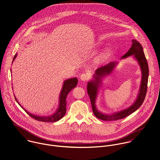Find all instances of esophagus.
Listing matches in <instances>:
<instances>
[{"label":"esophagus","instance_id":"obj_1","mask_svg":"<svg viewBox=\"0 0 160 160\" xmlns=\"http://www.w3.org/2000/svg\"><path fill=\"white\" fill-rule=\"evenodd\" d=\"M89 78V76L87 73H82L80 76V79L82 81H86Z\"/></svg>","mask_w":160,"mask_h":160}]
</instances>
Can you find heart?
<instances>
[{
	"label": "heart",
	"instance_id": "heart-1",
	"mask_svg": "<svg viewBox=\"0 0 160 160\" xmlns=\"http://www.w3.org/2000/svg\"><path fill=\"white\" fill-rule=\"evenodd\" d=\"M110 54V50L106 49L99 54L95 59V62L96 64L102 63Z\"/></svg>",
	"mask_w": 160,
	"mask_h": 160
}]
</instances>
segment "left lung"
Here are the masks:
<instances>
[{"instance_id": "left-lung-1", "label": "left lung", "mask_w": 160, "mask_h": 160, "mask_svg": "<svg viewBox=\"0 0 160 160\" xmlns=\"http://www.w3.org/2000/svg\"><path fill=\"white\" fill-rule=\"evenodd\" d=\"M132 44L130 49L120 59H125L132 56L133 58L138 61L140 66L142 77L140 88L137 98L131 106L121 111L114 112L111 114H106L99 111L96 106V101L99 91V88H101L102 86L103 78L112 73V72L114 71L115 68L118 64V62H110L106 66L97 69L93 75L92 79L88 82L87 92L90 98L92 112L94 115L99 119L104 121H114L124 118L136 111L141 106L145 99L147 90V83L149 73L148 63L141 43L135 39L132 40Z\"/></svg>"}]
</instances>
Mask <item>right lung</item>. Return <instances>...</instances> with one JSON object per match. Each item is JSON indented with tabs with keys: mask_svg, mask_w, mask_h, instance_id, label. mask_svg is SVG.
I'll list each match as a JSON object with an SVG mask.
<instances>
[{
	"mask_svg": "<svg viewBox=\"0 0 160 160\" xmlns=\"http://www.w3.org/2000/svg\"><path fill=\"white\" fill-rule=\"evenodd\" d=\"M17 53L15 54L13 59V61L12 63L13 62L14 60L15 59V58H17ZM11 73H12V69H10ZM78 83V80L77 78L74 77V78H69L67 79L66 80L64 81L63 82V85L61 88V91L60 92V94H59V104L58 107L56 109V110L55 111V112H54L53 114L48 115V116H40V115H34L29 112H28L26 109H24L22 106H21V104L18 102L15 96V98L17 101V102H18V104L26 112H27V113L31 117H32L33 118L36 119L38 121H40V122H56L58 120H59L60 119H61L66 114V98L68 96V93L71 91L72 89L74 88Z\"/></svg>",
	"mask_w": 160,
	"mask_h": 160,
	"instance_id": "obj_1",
	"label": "right lung"
}]
</instances>
